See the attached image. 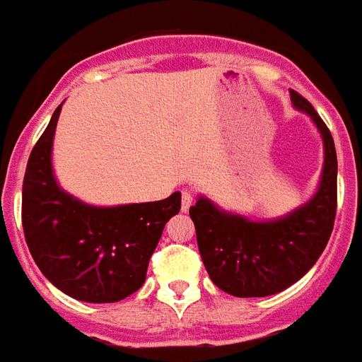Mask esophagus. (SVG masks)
<instances>
[{
	"label": "esophagus",
	"mask_w": 362,
	"mask_h": 362,
	"mask_svg": "<svg viewBox=\"0 0 362 362\" xmlns=\"http://www.w3.org/2000/svg\"><path fill=\"white\" fill-rule=\"evenodd\" d=\"M193 201H195L193 193H191L189 189H183V191H181V209H183V211L191 209Z\"/></svg>",
	"instance_id": "1"
}]
</instances>
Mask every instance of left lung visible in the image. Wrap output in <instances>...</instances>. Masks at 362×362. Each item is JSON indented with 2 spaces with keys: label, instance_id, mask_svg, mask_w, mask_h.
Segmentation results:
<instances>
[{
  "label": "left lung",
  "instance_id": "left-lung-1",
  "mask_svg": "<svg viewBox=\"0 0 362 362\" xmlns=\"http://www.w3.org/2000/svg\"><path fill=\"white\" fill-rule=\"evenodd\" d=\"M295 109L307 113L322 137L325 163L319 189L283 217L253 221L201 197L189 209L211 281L233 297H269L297 283L321 257L337 215V151L331 131L313 105L291 91Z\"/></svg>",
  "mask_w": 362,
  "mask_h": 362
}]
</instances>
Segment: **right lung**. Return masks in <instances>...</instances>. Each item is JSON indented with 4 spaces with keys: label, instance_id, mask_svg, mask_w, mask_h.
<instances>
[{
    "label": "right lung",
    "instance_id": "obj_1",
    "mask_svg": "<svg viewBox=\"0 0 362 362\" xmlns=\"http://www.w3.org/2000/svg\"><path fill=\"white\" fill-rule=\"evenodd\" d=\"M62 105L29 155L21 219L29 253L49 283L85 303H115L141 288L181 193L153 203L97 207L63 191L51 163Z\"/></svg>",
    "mask_w": 362,
    "mask_h": 362
}]
</instances>
